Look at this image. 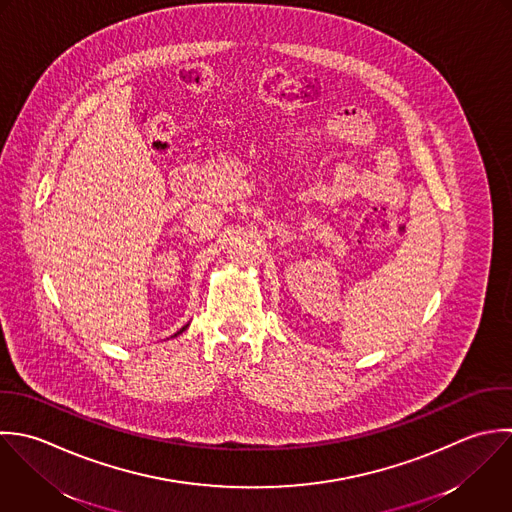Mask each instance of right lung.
I'll return each mask as SVG.
<instances>
[{
	"instance_id": "add662e5",
	"label": "right lung",
	"mask_w": 512,
	"mask_h": 512,
	"mask_svg": "<svg viewBox=\"0 0 512 512\" xmlns=\"http://www.w3.org/2000/svg\"><path fill=\"white\" fill-rule=\"evenodd\" d=\"M187 327H189V325H185V327H183V329H181V331H179V333H183V331H185V329H187ZM179 333H177V335H179Z\"/></svg>"
}]
</instances>
